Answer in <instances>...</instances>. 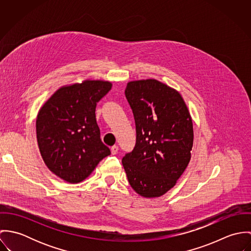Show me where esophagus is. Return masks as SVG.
<instances>
[{
    "label": "esophagus",
    "instance_id": "obj_1",
    "mask_svg": "<svg viewBox=\"0 0 251 251\" xmlns=\"http://www.w3.org/2000/svg\"><path fill=\"white\" fill-rule=\"evenodd\" d=\"M118 151H119V147L118 146H113V147H111V152H112V154H116L117 152H118Z\"/></svg>",
    "mask_w": 251,
    "mask_h": 251
}]
</instances>
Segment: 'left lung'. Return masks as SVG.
<instances>
[{"instance_id":"left-lung-1","label":"left lung","mask_w":251,"mask_h":251,"mask_svg":"<svg viewBox=\"0 0 251 251\" xmlns=\"http://www.w3.org/2000/svg\"><path fill=\"white\" fill-rule=\"evenodd\" d=\"M136 143L122 159L131 187L141 196L159 197L171 189L191 156L193 126L179 93L154 80L127 83Z\"/></svg>"}]
</instances>
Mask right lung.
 Listing matches in <instances>:
<instances>
[{
    "label": "right lung",
    "mask_w": 251,
    "mask_h": 251,
    "mask_svg": "<svg viewBox=\"0 0 251 251\" xmlns=\"http://www.w3.org/2000/svg\"><path fill=\"white\" fill-rule=\"evenodd\" d=\"M111 87L99 80L62 87L39 110L38 148L46 166L61 179L80 182L111 153L96 119L97 104Z\"/></svg>",
    "instance_id": "right-lung-1"
}]
</instances>
